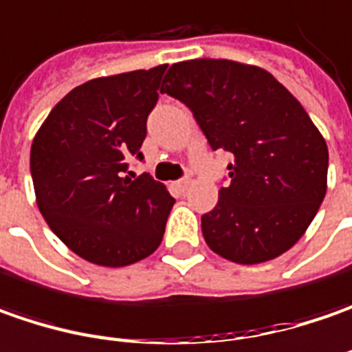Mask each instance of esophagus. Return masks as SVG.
Masks as SVG:
<instances>
[{
	"instance_id": "esophagus-1",
	"label": "esophagus",
	"mask_w": 352,
	"mask_h": 352,
	"mask_svg": "<svg viewBox=\"0 0 352 352\" xmlns=\"http://www.w3.org/2000/svg\"><path fill=\"white\" fill-rule=\"evenodd\" d=\"M188 185H190V179L187 177V179H179V181H175V183H173V188L179 190V192H185L188 188Z\"/></svg>"
}]
</instances>
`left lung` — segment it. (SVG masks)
Returning <instances> with one entry per match:
<instances>
[{"mask_svg": "<svg viewBox=\"0 0 352 352\" xmlns=\"http://www.w3.org/2000/svg\"><path fill=\"white\" fill-rule=\"evenodd\" d=\"M162 93L187 104L212 150L234 157L230 185L202 216L208 248L239 265L288 251L327 190V144L300 101L267 69L214 58L173 64Z\"/></svg>", "mask_w": 352, "mask_h": 352, "instance_id": "left-lung-1", "label": "left lung"}]
</instances>
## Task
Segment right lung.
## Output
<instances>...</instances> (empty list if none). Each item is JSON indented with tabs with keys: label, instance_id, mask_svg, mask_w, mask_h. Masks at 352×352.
<instances>
[{
	"label": "right lung",
	"instance_id": "add662e5",
	"mask_svg": "<svg viewBox=\"0 0 352 352\" xmlns=\"http://www.w3.org/2000/svg\"><path fill=\"white\" fill-rule=\"evenodd\" d=\"M167 64L78 85L31 146V175L46 224L81 259L126 267L160 248L175 199L128 171L146 138Z\"/></svg>",
	"mask_w": 352,
	"mask_h": 352
}]
</instances>
